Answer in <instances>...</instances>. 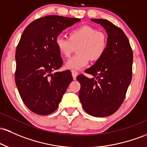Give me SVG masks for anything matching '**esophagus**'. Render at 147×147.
<instances>
[{"mask_svg": "<svg viewBox=\"0 0 147 147\" xmlns=\"http://www.w3.org/2000/svg\"><path fill=\"white\" fill-rule=\"evenodd\" d=\"M71 72H72V77H73V80H76V77L77 75H78V72L76 70H71Z\"/></svg>", "mask_w": 147, "mask_h": 147, "instance_id": "esophagus-1", "label": "esophagus"}]
</instances>
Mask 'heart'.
Wrapping results in <instances>:
<instances>
[{"instance_id": "b5f03b06", "label": "heart", "mask_w": 147, "mask_h": 147, "mask_svg": "<svg viewBox=\"0 0 147 147\" xmlns=\"http://www.w3.org/2000/svg\"><path fill=\"white\" fill-rule=\"evenodd\" d=\"M56 45L63 57L68 58L77 49V54L66 63L68 69L80 70L91 60L96 62L104 56L107 48V35L91 26L77 27L69 32L68 38L59 36Z\"/></svg>"}]
</instances>
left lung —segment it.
Here are the masks:
<instances>
[{
	"label": "left lung",
	"instance_id": "8db88e82",
	"mask_svg": "<svg viewBox=\"0 0 147 147\" xmlns=\"http://www.w3.org/2000/svg\"><path fill=\"white\" fill-rule=\"evenodd\" d=\"M107 33L108 45L104 56L77 80L81 84L80 102L85 112L96 117H105L117 112L125 98L132 80L133 50L123 30L107 19H93Z\"/></svg>",
	"mask_w": 147,
	"mask_h": 147
}]
</instances>
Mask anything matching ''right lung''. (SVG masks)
I'll list each match as a JSON object with an SVG mask.
<instances>
[{
    "mask_svg": "<svg viewBox=\"0 0 147 147\" xmlns=\"http://www.w3.org/2000/svg\"><path fill=\"white\" fill-rule=\"evenodd\" d=\"M77 18L49 15L33 21L24 30L15 53V83L22 100L31 112L51 114L72 81L70 70L53 72L63 65L56 39Z\"/></svg>",
    "mask_w": 147,
    "mask_h": 147,
    "instance_id": "right-lung-1",
    "label": "right lung"
}]
</instances>
